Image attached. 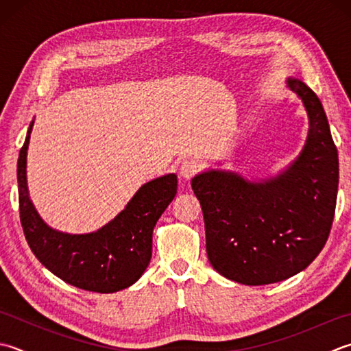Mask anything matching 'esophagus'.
Masks as SVG:
<instances>
[{"mask_svg":"<svg viewBox=\"0 0 351 351\" xmlns=\"http://www.w3.org/2000/svg\"><path fill=\"white\" fill-rule=\"evenodd\" d=\"M199 170V162L195 160H185L181 164V169H180V175L184 178V180H191Z\"/></svg>","mask_w":351,"mask_h":351,"instance_id":"34e87169","label":"esophagus"}]
</instances>
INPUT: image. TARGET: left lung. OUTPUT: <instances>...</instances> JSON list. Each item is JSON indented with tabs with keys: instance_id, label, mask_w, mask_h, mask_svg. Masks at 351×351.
I'll use <instances>...</instances> for the list:
<instances>
[{
	"instance_id": "left-lung-1",
	"label": "left lung",
	"mask_w": 351,
	"mask_h": 351,
	"mask_svg": "<svg viewBox=\"0 0 351 351\" xmlns=\"http://www.w3.org/2000/svg\"><path fill=\"white\" fill-rule=\"evenodd\" d=\"M308 135L283 173L258 182L208 170L191 180L204 213L207 256L225 278L246 286L277 283L317 258L330 234L338 196V150L318 95L298 79Z\"/></svg>"
}]
</instances>
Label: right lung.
Returning <instances> with one entry per match:
<instances>
[{
    "label": "right lung",
    "mask_w": 351,
    "mask_h": 351,
    "mask_svg": "<svg viewBox=\"0 0 351 351\" xmlns=\"http://www.w3.org/2000/svg\"><path fill=\"white\" fill-rule=\"evenodd\" d=\"M33 121L18 158L19 217L30 250L48 271L89 292L112 293L138 280L152 257V232L173 201L175 173L144 184L125 210L88 234H68L48 226L34 210L27 189V149Z\"/></svg>",
    "instance_id": "1"
}]
</instances>
